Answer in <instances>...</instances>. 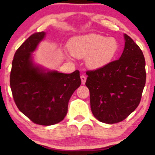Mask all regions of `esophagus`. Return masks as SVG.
<instances>
[{"instance_id": "obj_1", "label": "esophagus", "mask_w": 155, "mask_h": 155, "mask_svg": "<svg viewBox=\"0 0 155 155\" xmlns=\"http://www.w3.org/2000/svg\"><path fill=\"white\" fill-rule=\"evenodd\" d=\"M80 79H81V82H82V84H85V82H86V79L87 78L85 77L84 75H81L80 76Z\"/></svg>"}]
</instances>
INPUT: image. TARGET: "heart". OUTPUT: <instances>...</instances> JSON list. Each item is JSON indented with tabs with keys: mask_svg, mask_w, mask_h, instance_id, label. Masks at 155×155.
I'll use <instances>...</instances> for the list:
<instances>
[{
	"mask_svg": "<svg viewBox=\"0 0 155 155\" xmlns=\"http://www.w3.org/2000/svg\"><path fill=\"white\" fill-rule=\"evenodd\" d=\"M68 48L70 54L75 58H86L87 66L99 68L109 63L114 58L118 52V43L114 37L88 34L72 38Z\"/></svg>",
	"mask_w": 155,
	"mask_h": 155,
	"instance_id": "b5f03b06",
	"label": "heart"
}]
</instances>
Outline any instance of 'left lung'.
<instances>
[{"label":"left lung","mask_w":155,"mask_h":155,"mask_svg":"<svg viewBox=\"0 0 155 155\" xmlns=\"http://www.w3.org/2000/svg\"><path fill=\"white\" fill-rule=\"evenodd\" d=\"M118 60L87 72L93 115L108 124L122 121L140 104L145 84V61L138 46L126 34Z\"/></svg>","instance_id":"1"}]
</instances>
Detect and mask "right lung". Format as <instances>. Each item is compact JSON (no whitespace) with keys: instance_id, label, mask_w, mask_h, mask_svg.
<instances>
[{"instance_id":"obj_1","label":"right lung","mask_w":155,"mask_h":155,"mask_svg":"<svg viewBox=\"0 0 155 155\" xmlns=\"http://www.w3.org/2000/svg\"><path fill=\"white\" fill-rule=\"evenodd\" d=\"M46 35L33 34L16 51L10 82L19 110L35 124L51 126L64 119L70 99L81 80L78 71L62 73L35 62L33 53Z\"/></svg>"}]
</instances>
